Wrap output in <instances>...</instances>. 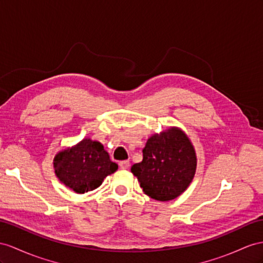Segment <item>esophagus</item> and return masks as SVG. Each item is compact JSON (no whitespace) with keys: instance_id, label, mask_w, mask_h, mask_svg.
<instances>
[{"instance_id":"obj_1","label":"esophagus","mask_w":263,"mask_h":263,"mask_svg":"<svg viewBox=\"0 0 263 263\" xmlns=\"http://www.w3.org/2000/svg\"><path fill=\"white\" fill-rule=\"evenodd\" d=\"M119 166H120V169H123V170L129 169L130 162H129V161H121V162L119 163Z\"/></svg>"}]
</instances>
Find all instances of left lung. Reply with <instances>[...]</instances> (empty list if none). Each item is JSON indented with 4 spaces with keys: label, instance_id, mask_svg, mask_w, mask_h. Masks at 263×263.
Returning <instances> with one entry per match:
<instances>
[{
    "label": "left lung",
    "instance_id": "1",
    "mask_svg": "<svg viewBox=\"0 0 263 263\" xmlns=\"http://www.w3.org/2000/svg\"><path fill=\"white\" fill-rule=\"evenodd\" d=\"M143 160L133 164L131 172L150 198L170 201L190 185L197 170V154L184 131L170 126L147 139Z\"/></svg>",
    "mask_w": 263,
    "mask_h": 263
}]
</instances>
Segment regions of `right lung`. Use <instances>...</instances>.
<instances>
[{
	"instance_id": "right-lung-1",
	"label": "right lung",
	"mask_w": 263,
	"mask_h": 263,
	"mask_svg": "<svg viewBox=\"0 0 263 263\" xmlns=\"http://www.w3.org/2000/svg\"><path fill=\"white\" fill-rule=\"evenodd\" d=\"M53 166L58 179L79 194L97 189L118 170V164L110 160L103 145L90 138L58 152Z\"/></svg>"
}]
</instances>
